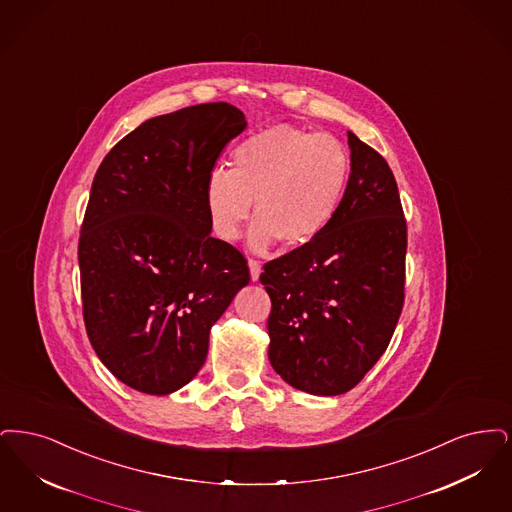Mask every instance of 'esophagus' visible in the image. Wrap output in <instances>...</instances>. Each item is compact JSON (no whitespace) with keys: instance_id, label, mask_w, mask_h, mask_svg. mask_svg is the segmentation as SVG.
<instances>
[{"instance_id":"34e87169","label":"esophagus","mask_w":512,"mask_h":512,"mask_svg":"<svg viewBox=\"0 0 512 512\" xmlns=\"http://www.w3.org/2000/svg\"><path fill=\"white\" fill-rule=\"evenodd\" d=\"M248 267H250V277H252V281H258V277H260V273H262V264H260V260L250 258V260H248Z\"/></svg>"}]
</instances>
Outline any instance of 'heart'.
<instances>
[{"label": "heart", "instance_id": "1", "mask_svg": "<svg viewBox=\"0 0 512 512\" xmlns=\"http://www.w3.org/2000/svg\"><path fill=\"white\" fill-rule=\"evenodd\" d=\"M233 170L214 166L204 183L212 229L235 241L250 218V246L266 250L283 239L289 246L315 241L333 223L352 172L346 145L334 135L287 124L246 137L231 155Z\"/></svg>", "mask_w": 512, "mask_h": 512}]
</instances>
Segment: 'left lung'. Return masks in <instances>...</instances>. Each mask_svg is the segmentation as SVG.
I'll use <instances>...</instances> for the list:
<instances>
[{
  "mask_svg": "<svg viewBox=\"0 0 512 512\" xmlns=\"http://www.w3.org/2000/svg\"><path fill=\"white\" fill-rule=\"evenodd\" d=\"M352 174L333 223L267 262L269 361L313 396L352 390L390 344L405 300L407 222L388 162L348 132Z\"/></svg>",
  "mask_w": 512,
  "mask_h": 512,
  "instance_id": "8db88e82",
  "label": "left lung"
}]
</instances>
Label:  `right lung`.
<instances>
[{
    "instance_id": "right-lung-1",
    "label": "right lung",
    "mask_w": 512,
    "mask_h": 512,
    "mask_svg": "<svg viewBox=\"0 0 512 512\" xmlns=\"http://www.w3.org/2000/svg\"><path fill=\"white\" fill-rule=\"evenodd\" d=\"M246 128L229 103L151 118L103 158L80 229L82 313L95 354L137 392L166 396L204 365L210 327L250 271L210 237L204 183Z\"/></svg>"
}]
</instances>
